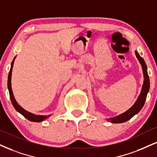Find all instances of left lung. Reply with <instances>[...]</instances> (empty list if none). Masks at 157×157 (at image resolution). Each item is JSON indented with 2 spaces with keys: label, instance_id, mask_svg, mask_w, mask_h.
<instances>
[{
  "label": "left lung",
  "instance_id": "obj_1",
  "mask_svg": "<svg viewBox=\"0 0 157 157\" xmlns=\"http://www.w3.org/2000/svg\"><path fill=\"white\" fill-rule=\"evenodd\" d=\"M135 52V55H136L137 58H138L139 63H140L141 67H142L143 73H144V84H143L142 89H141V92L140 94H139L138 99L134 103L132 107L129 108L127 111L124 113H122L119 115L114 117L112 118H109V119H106L108 121H110L111 123L114 124H119V123H124L125 121H127L131 118H132L135 115L138 113L142 108L144 107L145 101H146L147 94H148V91H149L150 88V81L149 77H148V72H147V66L146 64L145 63L144 59L140 57L138 52L137 51Z\"/></svg>",
  "mask_w": 157,
  "mask_h": 157
}]
</instances>
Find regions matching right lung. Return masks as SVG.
Wrapping results in <instances>:
<instances>
[{"mask_svg":"<svg viewBox=\"0 0 157 157\" xmlns=\"http://www.w3.org/2000/svg\"><path fill=\"white\" fill-rule=\"evenodd\" d=\"M16 59V57L13 58L12 63L11 64V68L10 71L9 73V76H8V89H9V95H10V99L11 101V103L13 107H14L15 109L17 110V112H19V113H21L23 117H25L27 119H28L29 121H34V122H40V121H43L44 120L52 116V114H49V115H36V114L30 113L26 110H25L22 107H21L20 105H19L18 102H17V100H15L14 96H13L12 89H11V72H12L13 69V63H14V59Z\"/></svg>","mask_w":157,"mask_h":157,"instance_id":"1","label":"right lung"}]
</instances>
